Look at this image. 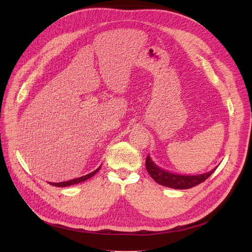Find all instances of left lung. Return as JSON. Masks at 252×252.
I'll return each instance as SVG.
<instances>
[{"label":"left lung","instance_id":"obj_1","mask_svg":"<svg viewBox=\"0 0 252 252\" xmlns=\"http://www.w3.org/2000/svg\"><path fill=\"white\" fill-rule=\"evenodd\" d=\"M146 169L151 178L158 184L162 185V186L169 187L173 189H190L192 187L197 186V185L201 184L206 179H208L214 171L217 169L214 168L213 170L208 171V173L197 175V176H183V175H176L173 173H169L167 170H164L157 166L148 155L146 158Z\"/></svg>","mask_w":252,"mask_h":252}]
</instances>
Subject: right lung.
<instances>
[{"mask_svg": "<svg viewBox=\"0 0 252 252\" xmlns=\"http://www.w3.org/2000/svg\"><path fill=\"white\" fill-rule=\"evenodd\" d=\"M101 166H99L96 170L92 171V173L86 175V176H83L81 178H77V179H73V180H70V181H66V182H61V183H49L50 185H52V186H56V187H66V186H71V185H74V184H78V183H82L84 181H87L88 179L92 178L93 176H95L99 169H100Z\"/></svg>", "mask_w": 252, "mask_h": 252, "instance_id": "1", "label": "right lung"}]
</instances>
